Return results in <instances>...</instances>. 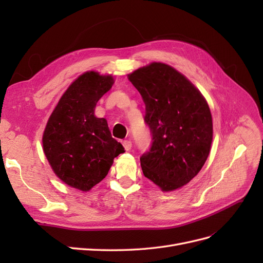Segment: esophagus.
Wrapping results in <instances>:
<instances>
[{"instance_id": "obj_1", "label": "esophagus", "mask_w": 263, "mask_h": 263, "mask_svg": "<svg viewBox=\"0 0 263 263\" xmlns=\"http://www.w3.org/2000/svg\"><path fill=\"white\" fill-rule=\"evenodd\" d=\"M123 146H124V148H125L126 151H129V150L132 149L133 144H132L130 140H124V141H123Z\"/></svg>"}]
</instances>
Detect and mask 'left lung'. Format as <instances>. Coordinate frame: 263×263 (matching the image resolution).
Segmentation results:
<instances>
[{
  "mask_svg": "<svg viewBox=\"0 0 263 263\" xmlns=\"http://www.w3.org/2000/svg\"><path fill=\"white\" fill-rule=\"evenodd\" d=\"M146 105L150 149L141 155L144 176L164 192L180 189L200 172L213 140L212 114L201 92L161 62L128 74Z\"/></svg>",
  "mask_w": 263,
  "mask_h": 263,
  "instance_id": "obj_1",
  "label": "left lung"
}]
</instances>
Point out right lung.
I'll return each instance as SVG.
<instances>
[{
    "mask_svg": "<svg viewBox=\"0 0 263 263\" xmlns=\"http://www.w3.org/2000/svg\"><path fill=\"white\" fill-rule=\"evenodd\" d=\"M113 83L112 76L87 71L70 84L46 125L45 156L55 176L71 187L90 191L125 151L110 135L106 119L94 115L98 101Z\"/></svg>",
    "mask_w": 263,
    "mask_h": 263,
    "instance_id": "right-lung-1",
    "label": "right lung"
}]
</instances>
